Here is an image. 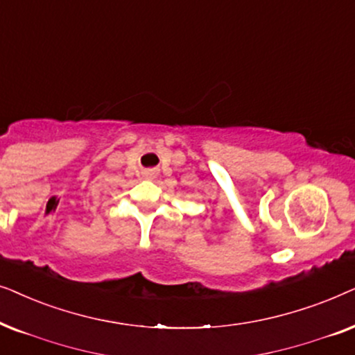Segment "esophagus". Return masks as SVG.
Segmentation results:
<instances>
[{
  "label": "esophagus",
  "instance_id": "esophagus-1",
  "mask_svg": "<svg viewBox=\"0 0 355 355\" xmlns=\"http://www.w3.org/2000/svg\"><path fill=\"white\" fill-rule=\"evenodd\" d=\"M155 175H157V172H155L154 168H148V170H144V172H143V177L146 178V180H154Z\"/></svg>",
  "mask_w": 355,
  "mask_h": 355
}]
</instances>
